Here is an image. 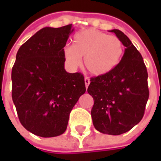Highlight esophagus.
I'll return each instance as SVG.
<instances>
[{"mask_svg": "<svg viewBox=\"0 0 161 161\" xmlns=\"http://www.w3.org/2000/svg\"><path fill=\"white\" fill-rule=\"evenodd\" d=\"M84 83H85V87L88 88V86H89V84H90V83H91V81H90V78L89 77H84Z\"/></svg>", "mask_w": 161, "mask_h": 161, "instance_id": "esophagus-1", "label": "esophagus"}]
</instances>
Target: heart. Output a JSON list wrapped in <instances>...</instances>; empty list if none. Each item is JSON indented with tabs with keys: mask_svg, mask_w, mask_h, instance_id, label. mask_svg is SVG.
<instances>
[{
	"mask_svg": "<svg viewBox=\"0 0 161 161\" xmlns=\"http://www.w3.org/2000/svg\"><path fill=\"white\" fill-rule=\"evenodd\" d=\"M68 65L76 68L84 57L85 69L94 76L110 72L121 62L123 44L116 36L108 35L97 29H86L75 34L72 46L63 50Z\"/></svg>",
	"mask_w": 161,
	"mask_h": 161,
	"instance_id": "heart-1",
	"label": "heart"
}]
</instances>
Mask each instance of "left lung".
<instances>
[{
    "mask_svg": "<svg viewBox=\"0 0 161 161\" xmlns=\"http://www.w3.org/2000/svg\"><path fill=\"white\" fill-rule=\"evenodd\" d=\"M115 33L125 46L121 62L110 72L91 77L88 93L94 99L91 117L103 134L119 135L138 124L148 100L147 71L141 53L118 29Z\"/></svg>",
    "mask_w": 161,
    "mask_h": 161,
    "instance_id": "1",
    "label": "left lung"
}]
</instances>
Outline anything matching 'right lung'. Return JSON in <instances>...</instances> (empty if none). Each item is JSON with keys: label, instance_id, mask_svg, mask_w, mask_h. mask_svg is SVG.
I'll use <instances>...</instances> for the list:
<instances>
[{"label": "right lung", "instance_id": "1", "mask_svg": "<svg viewBox=\"0 0 161 161\" xmlns=\"http://www.w3.org/2000/svg\"><path fill=\"white\" fill-rule=\"evenodd\" d=\"M72 25L44 27L19 47L12 69V98L24 128L40 137L66 130L74 105L86 91L79 72L64 70L63 50Z\"/></svg>", "mask_w": 161, "mask_h": 161}]
</instances>
